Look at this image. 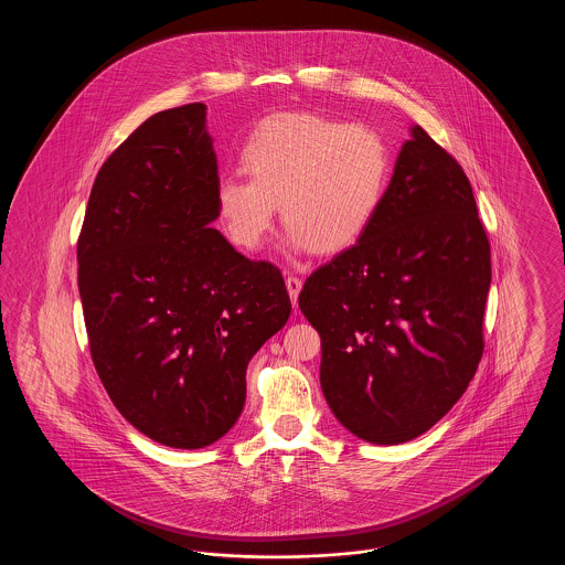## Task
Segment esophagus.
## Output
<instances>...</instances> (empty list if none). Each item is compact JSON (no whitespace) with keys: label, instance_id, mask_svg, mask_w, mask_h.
<instances>
[{"label":"esophagus","instance_id":"1","mask_svg":"<svg viewBox=\"0 0 565 565\" xmlns=\"http://www.w3.org/2000/svg\"><path fill=\"white\" fill-rule=\"evenodd\" d=\"M286 288H288L290 300H292V305L296 307V302H298V295H300V288H302V281H300L296 275H288V277H286Z\"/></svg>","mask_w":565,"mask_h":565}]
</instances>
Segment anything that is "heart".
<instances>
[{
    "mask_svg": "<svg viewBox=\"0 0 565 565\" xmlns=\"http://www.w3.org/2000/svg\"><path fill=\"white\" fill-rule=\"evenodd\" d=\"M247 180L215 182L217 222L235 247L254 252L277 214L292 254H341L360 242L383 207L392 178L385 139L364 125L318 114H275L239 148Z\"/></svg>",
    "mask_w": 565,
    "mask_h": 565,
    "instance_id": "obj_1",
    "label": "heart"
}]
</instances>
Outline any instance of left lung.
I'll return each instance as SVG.
<instances>
[{"label":"left lung","mask_w":565,"mask_h":565,"mask_svg":"<svg viewBox=\"0 0 565 565\" xmlns=\"http://www.w3.org/2000/svg\"><path fill=\"white\" fill-rule=\"evenodd\" d=\"M369 233L313 270L298 307L322 339L323 398L366 443L430 430L483 355L491 258L472 186L411 125Z\"/></svg>","instance_id":"left-lung-1"}]
</instances>
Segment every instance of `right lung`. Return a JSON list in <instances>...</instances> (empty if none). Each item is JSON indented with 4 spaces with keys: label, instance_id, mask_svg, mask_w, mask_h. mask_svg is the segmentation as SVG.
Segmentation results:
<instances>
[{
    "label": "right lung",
    "instance_id": "right-lung-1",
    "mask_svg": "<svg viewBox=\"0 0 565 565\" xmlns=\"http://www.w3.org/2000/svg\"><path fill=\"white\" fill-rule=\"evenodd\" d=\"M207 106L164 109L104 162L78 242L90 355L148 438L203 449L235 426L254 353L290 318L284 277L214 228Z\"/></svg>",
    "mask_w": 565,
    "mask_h": 565
}]
</instances>
